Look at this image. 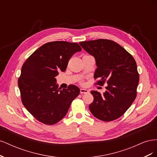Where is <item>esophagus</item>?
<instances>
[{
	"instance_id": "1",
	"label": "esophagus",
	"mask_w": 157,
	"mask_h": 157,
	"mask_svg": "<svg viewBox=\"0 0 157 157\" xmlns=\"http://www.w3.org/2000/svg\"><path fill=\"white\" fill-rule=\"evenodd\" d=\"M80 92L81 94H86V93H88L89 91L88 90L86 89H84V88H81L80 90Z\"/></svg>"
}]
</instances>
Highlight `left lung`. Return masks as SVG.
<instances>
[{"instance_id":"8db88e82","label":"left lung","mask_w":157,"mask_h":157,"mask_svg":"<svg viewBox=\"0 0 157 157\" xmlns=\"http://www.w3.org/2000/svg\"><path fill=\"white\" fill-rule=\"evenodd\" d=\"M82 48L95 58L94 78L105 81L106 91L101 94L92 90L94 101L89 109L92 115L103 121L121 117L134 102L139 83L137 64L132 56L117 42L98 39L80 42Z\"/></svg>"}]
</instances>
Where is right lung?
<instances>
[{
	"instance_id": "right-lung-1",
	"label": "right lung",
	"mask_w": 157,
	"mask_h": 157,
	"mask_svg": "<svg viewBox=\"0 0 157 157\" xmlns=\"http://www.w3.org/2000/svg\"><path fill=\"white\" fill-rule=\"evenodd\" d=\"M77 43L66 41L48 42L30 56L21 70L18 79L23 105L39 121L52 125L66 115L80 89L71 84L60 89L56 77L65 72L68 61L81 51Z\"/></svg>"
}]
</instances>
